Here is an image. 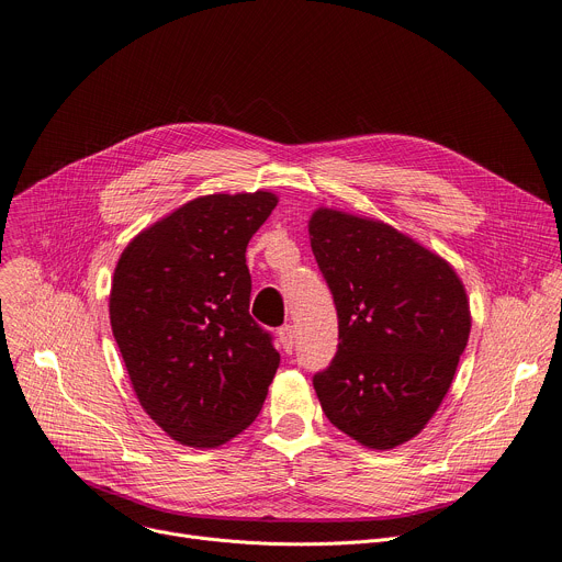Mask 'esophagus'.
Returning a JSON list of instances; mask_svg holds the SVG:
<instances>
[{"instance_id":"34e87169","label":"esophagus","mask_w":562,"mask_h":562,"mask_svg":"<svg viewBox=\"0 0 562 562\" xmlns=\"http://www.w3.org/2000/svg\"><path fill=\"white\" fill-rule=\"evenodd\" d=\"M294 339H296V335H294V328H292L290 324H285V326L279 328V341H281V347H283L285 353H292Z\"/></svg>"}]
</instances>
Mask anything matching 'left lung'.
I'll list each match as a JSON object with an SVG mask.
<instances>
[{"label":"left lung","instance_id":"8db88e82","mask_svg":"<svg viewBox=\"0 0 562 562\" xmlns=\"http://www.w3.org/2000/svg\"><path fill=\"white\" fill-rule=\"evenodd\" d=\"M311 247L333 292L339 344L313 378L326 418L364 448L414 439L443 403L470 335L454 268L382 221L319 206Z\"/></svg>","mask_w":562,"mask_h":562}]
</instances>
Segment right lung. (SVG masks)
<instances>
[{"instance_id": "obj_1", "label": "right lung", "mask_w": 562, "mask_h": 562, "mask_svg": "<svg viewBox=\"0 0 562 562\" xmlns=\"http://www.w3.org/2000/svg\"><path fill=\"white\" fill-rule=\"evenodd\" d=\"M270 191L189 200L123 249L110 324L144 412L189 448H218L258 416L279 369L249 315L245 249Z\"/></svg>"}]
</instances>
